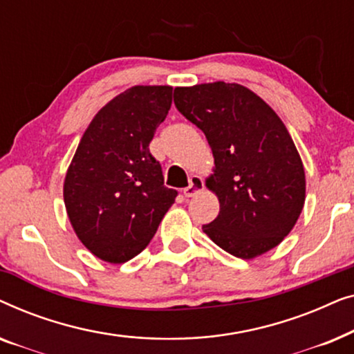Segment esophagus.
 Instances as JSON below:
<instances>
[{"mask_svg":"<svg viewBox=\"0 0 354 354\" xmlns=\"http://www.w3.org/2000/svg\"><path fill=\"white\" fill-rule=\"evenodd\" d=\"M203 188H205V183H203V178L200 176H192L190 177V185H188L185 190H183V195L187 198H192L200 193Z\"/></svg>","mask_w":354,"mask_h":354,"instance_id":"1","label":"esophagus"}]
</instances>
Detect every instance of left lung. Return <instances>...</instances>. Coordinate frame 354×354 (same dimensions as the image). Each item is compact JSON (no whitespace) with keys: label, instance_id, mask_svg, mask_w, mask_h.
Masks as SVG:
<instances>
[{"label":"left lung","instance_id":"8db88e82","mask_svg":"<svg viewBox=\"0 0 354 354\" xmlns=\"http://www.w3.org/2000/svg\"><path fill=\"white\" fill-rule=\"evenodd\" d=\"M174 103L205 132L214 156L206 187L221 211L203 232L241 259L275 248L297 224L306 198L303 161L282 119L240 84L177 86Z\"/></svg>","mask_w":354,"mask_h":354}]
</instances>
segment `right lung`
<instances>
[{
	"label": "right lung",
	"instance_id": "obj_1",
	"mask_svg": "<svg viewBox=\"0 0 354 354\" xmlns=\"http://www.w3.org/2000/svg\"><path fill=\"white\" fill-rule=\"evenodd\" d=\"M172 104V86L135 85L101 108L64 178L71 225L86 250L122 264L147 248L177 192L149 153Z\"/></svg>",
	"mask_w": 354,
	"mask_h": 354
}]
</instances>
